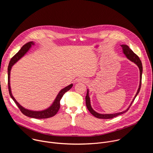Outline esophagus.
Wrapping results in <instances>:
<instances>
[{
  "instance_id": "1",
  "label": "esophagus",
  "mask_w": 153,
  "mask_h": 153,
  "mask_svg": "<svg viewBox=\"0 0 153 153\" xmlns=\"http://www.w3.org/2000/svg\"><path fill=\"white\" fill-rule=\"evenodd\" d=\"M76 81L77 82H86L87 80L86 79H84V78H78Z\"/></svg>"
}]
</instances>
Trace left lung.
<instances>
[{
	"mask_svg": "<svg viewBox=\"0 0 153 153\" xmlns=\"http://www.w3.org/2000/svg\"><path fill=\"white\" fill-rule=\"evenodd\" d=\"M120 46L122 48V52L125 54V56L126 57V58L128 59H129L130 61L134 62L138 67V68L139 69V71H140V82H139V88H138L137 93H136L135 96L134 97L132 102H131V104L129 105V106H128V108L126 109V110L123 111H122V112H119V113H113V114H101V113H99L96 112V111H94L93 110V108H92L91 105V100H90V95H89V90L87 89V93H86V96L85 97V101H86V107H87V108H88V110H89V111L94 117H96L97 118H99V119H112V118L115 117H116L119 115H120V114H122L126 113L129 110V107L131 106V105L132 103L134 102L135 98L136 97V96L139 94V93L140 91V90L141 82H142V71H143L142 62L140 60L139 57L131 50L129 48V47L128 45H121Z\"/></svg>",
	"mask_w": 153,
	"mask_h": 153,
	"instance_id": "1",
	"label": "left lung"
}]
</instances>
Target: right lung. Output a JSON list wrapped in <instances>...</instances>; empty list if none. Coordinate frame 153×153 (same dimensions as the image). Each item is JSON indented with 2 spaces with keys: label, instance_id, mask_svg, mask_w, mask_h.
<instances>
[{
  "label": "right lung",
  "instance_id": "1",
  "mask_svg": "<svg viewBox=\"0 0 153 153\" xmlns=\"http://www.w3.org/2000/svg\"><path fill=\"white\" fill-rule=\"evenodd\" d=\"M34 45H35V43L34 42H30L26 43V44L22 47L21 49L11 58L8 67V85L9 93L12 99L14 101L16 104L17 105V106L20 109L21 112L24 115L28 117L35 118V119H47V118L51 117L57 114L60 108V99H62V96L65 93L68 91V90H70L72 88L73 85V83H71L67 86L66 87H65V88H63V89H62L57 95L53 103L48 108H47V109H45V110H40V111L30 110H28V109H27L23 107L21 105H20V103H19V102L15 99V98L14 97L11 93V86H10L11 70L13 65L16 62H17L21 58H22L28 52V51L31 48L32 46H34Z\"/></svg>",
  "mask_w": 153,
  "mask_h": 153
}]
</instances>
